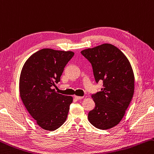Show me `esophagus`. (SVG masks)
<instances>
[{"mask_svg":"<svg viewBox=\"0 0 154 154\" xmlns=\"http://www.w3.org/2000/svg\"><path fill=\"white\" fill-rule=\"evenodd\" d=\"M74 97H75V99L77 100H82L83 98V97H82V96H75Z\"/></svg>","mask_w":154,"mask_h":154,"instance_id":"1","label":"esophagus"}]
</instances>
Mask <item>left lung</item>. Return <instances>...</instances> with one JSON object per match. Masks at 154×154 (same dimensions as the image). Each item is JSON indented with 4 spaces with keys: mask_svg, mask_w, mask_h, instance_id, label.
<instances>
[{
    "mask_svg": "<svg viewBox=\"0 0 154 154\" xmlns=\"http://www.w3.org/2000/svg\"><path fill=\"white\" fill-rule=\"evenodd\" d=\"M82 54L93 69L95 81H103L101 91L91 95L95 107L89 112L90 123L100 129L118 125L134 94L135 78L127 58L110 44L82 50Z\"/></svg>",
    "mask_w": 154,
    "mask_h": 154,
    "instance_id": "1",
    "label": "left lung"
}]
</instances>
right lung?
I'll list each match as a JSON object with an SVG mask.
<instances>
[{"mask_svg":"<svg viewBox=\"0 0 154 154\" xmlns=\"http://www.w3.org/2000/svg\"><path fill=\"white\" fill-rule=\"evenodd\" d=\"M74 56L71 51L44 48L27 60L19 79V93L27 110L41 128L54 131L65 122L71 96L52 89Z\"/></svg>","mask_w":154,"mask_h":154,"instance_id":"obj_1","label":"right lung"}]
</instances>
